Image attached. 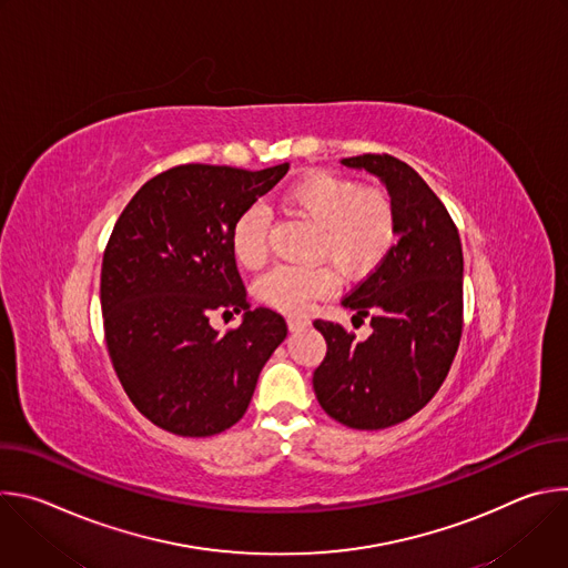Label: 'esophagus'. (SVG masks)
Segmentation results:
<instances>
[{
    "label": "esophagus",
    "mask_w": 568,
    "mask_h": 568,
    "mask_svg": "<svg viewBox=\"0 0 568 568\" xmlns=\"http://www.w3.org/2000/svg\"><path fill=\"white\" fill-rule=\"evenodd\" d=\"M310 326V321L305 316H287V328L290 333H296V331H303Z\"/></svg>",
    "instance_id": "34e87169"
}]
</instances>
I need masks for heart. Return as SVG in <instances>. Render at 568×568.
I'll return each instance as SVG.
<instances>
[{"mask_svg":"<svg viewBox=\"0 0 568 568\" xmlns=\"http://www.w3.org/2000/svg\"><path fill=\"white\" fill-rule=\"evenodd\" d=\"M283 206L316 226L314 256L331 258L348 278L371 274L395 242V211L379 191L331 173H307L283 195ZM270 213L261 204L242 211L231 226V254L247 270L267 261ZM337 283L331 265H281L267 272L258 296L283 312H305Z\"/></svg>","mask_w":568,"mask_h":568,"instance_id":"obj_1","label":"heart"}]
</instances>
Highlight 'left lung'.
Masks as SVG:
<instances>
[{
	"instance_id": "1",
	"label": "left lung",
	"mask_w": 568,
	"mask_h": 568,
	"mask_svg": "<svg viewBox=\"0 0 568 568\" xmlns=\"http://www.w3.org/2000/svg\"><path fill=\"white\" fill-rule=\"evenodd\" d=\"M342 164L386 186L397 245L342 301L355 316H371L368 339L314 321L328 353L312 384L321 409L337 423L384 429L418 414L449 373L463 331V247L445 204L409 164L390 154Z\"/></svg>"
}]
</instances>
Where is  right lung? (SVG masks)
<instances>
[{"instance_id": "1", "label": "right lung", "mask_w": 568, "mask_h": 568, "mask_svg": "<svg viewBox=\"0 0 568 568\" xmlns=\"http://www.w3.org/2000/svg\"><path fill=\"white\" fill-rule=\"evenodd\" d=\"M290 164L265 171L186 164L145 182L114 224L101 270L105 342L134 407L178 436L220 434L245 416L285 318L250 310L231 226ZM245 311L220 336L211 311Z\"/></svg>"}]
</instances>
